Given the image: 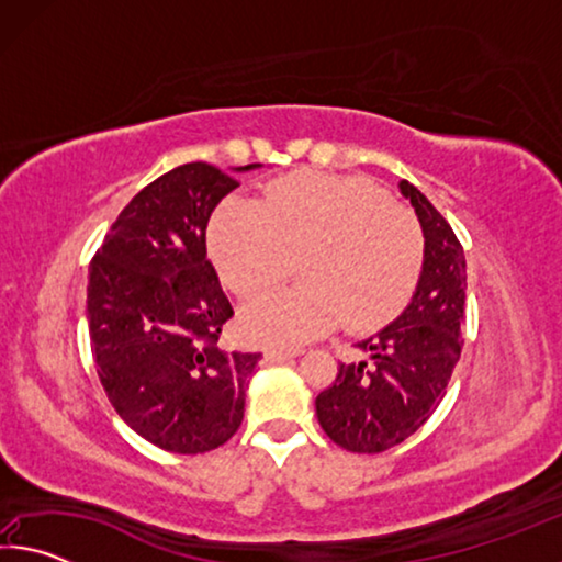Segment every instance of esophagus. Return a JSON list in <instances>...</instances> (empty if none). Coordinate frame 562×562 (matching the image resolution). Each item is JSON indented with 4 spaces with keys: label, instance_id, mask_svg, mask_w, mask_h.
<instances>
[{
    "label": "esophagus",
    "instance_id": "obj_1",
    "mask_svg": "<svg viewBox=\"0 0 562 562\" xmlns=\"http://www.w3.org/2000/svg\"><path fill=\"white\" fill-rule=\"evenodd\" d=\"M302 349H268L265 351V359L268 361H282V359H292V357H300Z\"/></svg>",
    "mask_w": 562,
    "mask_h": 562
}]
</instances>
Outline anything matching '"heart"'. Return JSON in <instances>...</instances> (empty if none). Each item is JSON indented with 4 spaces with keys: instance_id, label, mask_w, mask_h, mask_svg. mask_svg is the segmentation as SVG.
Listing matches in <instances>:
<instances>
[{
    "instance_id": "b5f03b06",
    "label": "heart",
    "mask_w": 562,
    "mask_h": 562,
    "mask_svg": "<svg viewBox=\"0 0 562 562\" xmlns=\"http://www.w3.org/2000/svg\"><path fill=\"white\" fill-rule=\"evenodd\" d=\"M207 247L243 297L280 282L302 255L304 282L245 304L243 329L260 345H302L341 319L384 325L412 300L426 255L416 215L372 180L310 170L274 180L260 203L225 198Z\"/></svg>"
}]
</instances>
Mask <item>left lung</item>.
<instances>
[{
	"label": "left lung",
	"instance_id": "8db88e82",
	"mask_svg": "<svg viewBox=\"0 0 562 562\" xmlns=\"http://www.w3.org/2000/svg\"><path fill=\"white\" fill-rule=\"evenodd\" d=\"M398 190L424 231L422 278L402 315L357 341L367 359L339 364L335 382L315 398L322 429L355 453H382L422 429L463 347V247L422 190L408 180H398Z\"/></svg>",
	"mask_w": 562,
	"mask_h": 562
}]
</instances>
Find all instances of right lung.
Wrapping results in <instances>:
<instances>
[{
	"mask_svg": "<svg viewBox=\"0 0 562 562\" xmlns=\"http://www.w3.org/2000/svg\"><path fill=\"white\" fill-rule=\"evenodd\" d=\"M235 188L233 176L207 164L168 170L123 207L89 268L101 384L123 422L164 451L205 453L231 439L262 359L217 345L233 307L207 260L205 231Z\"/></svg>",
	"mask_w": 562,
	"mask_h": 562,
	"instance_id": "add662e5",
	"label": "right lung"
}]
</instances>
